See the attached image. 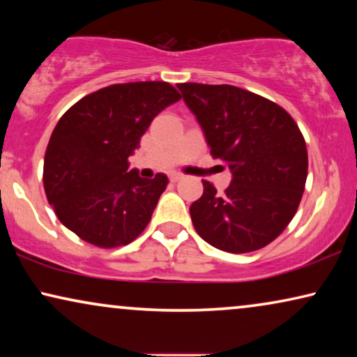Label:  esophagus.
Here are the masks:
<instances>
[{"label": "esophagus", "mask_w": 357, "mask_h": 357, "mask_svg": "<svg viewBox=\"0 0 357 357\" xmlns=\"http://www.w3.org/2000/svg\"><path fill=\"white\" fill-rule=\"evenodd\" d=\"M169 177H170V182H178V180L183 178V175L178 174V172H172L169 175Z\"/></svg>", "instance_id": "esophagus-1"}]
</instances>
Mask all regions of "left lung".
Returning <instances> with one entry per match:
<instances>
[{"mask_svg": "<svg viewBox=\"0 0 357 357\" xmlns=\"http://www.w3.org/2000/svg\"><path fill=\"white\" fill-rule=\"evenodd\" d=\"M177 87L213 158L226 160L232 174L222 195L204 180L202 198L190 206L195 229L219 250L263 248L291 222L304 193L309 159L299 126L275 102L241 87Z\"/></svg>", "mask_w": 357, "mask_h": 357, "instance_id": "8db88e82", "label": "left lung"}]
</instances>
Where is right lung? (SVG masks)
Returning <instances> with one entry per match:
<instances>
[{
	"label": "right lung",
	"mask_w": 357,
	"mask_h": 357,
	"mask_svg": "<svg viewBox=\"0 0 357 357\" xmlns=\"http://www.w3.org/2000/svg\"><path fill=\"white\" fill-rule=\"evenodd\" d=\"M177 100L169 82H126L82 97L61 116L43 187L63 226L104 248L128 245L144 231L169 180L139 177L128 158L154 116Z\"/></svg>",
	"instance_id": "obj_1"
}]
</instances>
